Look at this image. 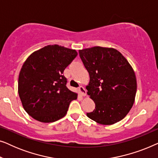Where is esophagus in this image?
Masks as SVG:
<instances>
[{"mask_svg":"<svg viewBox=\"0 0 158 158\" xmlns=\"http://www.w3.org/2000/svg\"><path fill=\"white\" fill-rule=\"evenodd\" d=\"M78 90H79V93L81 94V96H86V90L85 88H84V87H83V86H80V87L78 88Z\"/></svg>","mask_w":158,"mask_h":158,"instance_id":"1","label":"esophagus"}]
</instances>
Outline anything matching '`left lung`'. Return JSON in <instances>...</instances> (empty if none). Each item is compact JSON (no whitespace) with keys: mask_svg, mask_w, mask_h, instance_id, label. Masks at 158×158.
I'll list each match as a JSON object with an SVG mask.
<instances>
[{"mask_svg":"<svg viewBox=\"0 0 158 158\" xmlns=\"http://www.w3.org/2000/svg\"><path fill=\"white\" fill-rule=\"evenodd\" d=\"M79 55L89 73L87 94L94 101L87 116L103 125L123 119L135 103L137 79L132 67L116 49L94 47L80 49Z\"/></svg>","mask_w":158,"mask_h":158,"instance_id":"obj_1","label":"left lung"}]
</instances>
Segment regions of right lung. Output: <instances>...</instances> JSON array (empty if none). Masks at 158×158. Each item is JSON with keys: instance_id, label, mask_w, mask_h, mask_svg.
I'll list each match as a JSON object with an SVG mask.
<instances>
[{"instance_id": "obj_1", "label": "right lung", "mask_w": 158, "mask_h": 158, "mask_svg": "<svg viewBox=\"0 0 158 158\" xmlns=\"http://www.w3.org/2000/svg\"><path fill=\"white\" fill-rule=\"evenodd\" d=\"M75 49L47 45L30 55L19 75L18 92L23 108L32 118L54 122L66 115L77 94L66 87L63 72L76 57Z\"/></svg>"}]
</instances>
